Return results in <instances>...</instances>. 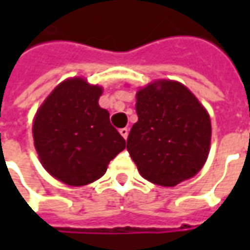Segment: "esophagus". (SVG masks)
Listing matches in <instances>:
<instances>
[{
	"label": "esophagus",
	"mask_w": 250,
	"mask_h": 250,
	"mask_svg": "<svg viewBox=\"0 0 250 250\" xmlns=\"http://www.w3.org/2000/svg\"><path fill=\"white\" fill-rule=\"evenodd\" d=\"M119 132H120V135L123 136L125 139H127V136H128V128H120Z\"/></svg>",
	"instance_id": "esophagus-1"
}]
</instances>
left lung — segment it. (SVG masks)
Wrapping results in <instances>:
<instances>
[{
    "label": "left lung",
    "mask_w": 250,
    "mask_h": 250,
    "mask_svg": "<svg viewBox=\"0 0 250 250\" xmlns=\"http://www.w3.org/2000/svg\"><path fill=\"white\" fill-rule=\"evenodd\" d=\"M138 122L127 150L145 179L175 186L191 178L208 159L211 125L198 99L173 80H157L136 92Z\"/></svg>",
    "instance_id": "obj_1"
}]
</instances>
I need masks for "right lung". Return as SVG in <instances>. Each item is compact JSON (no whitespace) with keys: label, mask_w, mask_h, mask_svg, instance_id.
<instances>
[{"label":"right lung","mask_w":250,"mask_h":250,"mask_svg":"<svg viewBox=\"0 0 250 250\" xmlns=\"http://www.w3.org/2000/svg\"><path fill=\"white\" fill-rule=\"evenodd\" d=\"M102 87L82 77L60 83L44 100L33 122V139L41 165L69 186H84L103 177L125 148V141L100 108Z\"/></svg>","instance_id":"1"}]
</instances>
